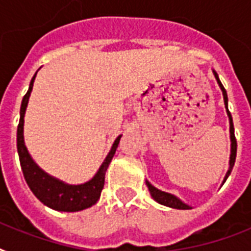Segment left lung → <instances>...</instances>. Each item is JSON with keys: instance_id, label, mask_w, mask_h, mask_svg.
<instances>
[{"instance_id": "8db88e82", "label": "left lung", "mask_w": 251, "mask_h": 251, "mask_svg": "<svg viewBox=\"0 0 251 251\" xmlns=\"http://www.w3.org/2000/svg\"><path fill=\"white\" fill-rule=\"evenodd\" d=\"M215 74V78L218 80L219 86L222 88L223 91V96H224V104H226V112H228V117H229V124H230V142H232V147H230V160H229V169L226 172V179L228 178V176L230 175V172H232V168L234 165V161H236V155H237V141H236V137H234V127H233V120H232V116H230V112L228 110V96H226V91L224 88V86L222 84L220 79H219L218 74L216 72H214ZM224 179V181H226ZM147 183V187H149L150 193H151V197H152L157 203H160V204H164L167 207H172V208H177V210H189L190 207L185 204L183 202H181L177 197L175 195L169 194V193H165V191H161L156 187H153L149 181H146Z\"/></svg>"}]
</instances>
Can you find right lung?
Returning <instances> with one entry per match:
<instances>
[{
  "instance_id": "1",
  "label": "right lung",
  "mask_w": 251,
  "mask_h": 251,
  "mask_svg": "<svg viewBox=\"0 0 251 251\" xmlns=\"http://www.w3.org/2000/svg\"><path fill=\"white\" fill-rule=\"evenodd\" d=\"M35 76L36 74L33 75L32 80L29 83L28 91L22 100L21 120H19L17 130L18 155H19V161H21L22 172L25 176V182L35 194V197L41 203H44L45 206L50 207L53 210L75 212V211L88 208L98 202L100 198L102 187H104V181H105V172L116 153L121 135L114 141L112 150L108 153V156L101 164L100 169L95 175L94 178L88 182L83 183V185H68V183H64L62 181H58V179L47 175L44 171H41L40 168L33 163L28 151L25 149V139H23V122H25V108L28 104V98L32 91Z\"/></svg>"
}]
</instances>
